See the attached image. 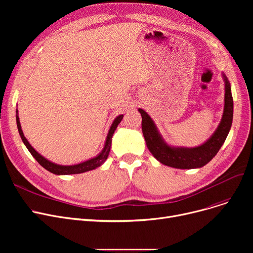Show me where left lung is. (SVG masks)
I'll list each match as a JSON object with an SVG mask.
<instances>
[{"instance_id": "1", "label": "left lung", "mask_w": 253, "mask_h": 253, "mask_svg": "<svg viewBox=\"0 0 253 253\" xmlns=\"http://www.w3.org/2000/svg\"><path fill=\"white\" fill-rule=\"evenodd\" d=\"M224 80V109L222 119L212 136L197 148H172L168 145L159 133L152 118L142 109H138L141 117V129L147 142V147L159 162L166 166L178 169L200 168L210 162L217 154L227 138L232 122L234 103L231 85L228 78Z\"/></svg>"}]
</instances>
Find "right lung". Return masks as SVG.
Listing matches in <instances>:
<instances>
[{
  "instance_id": "add662e5",
  "label": "right lung",
  "mask_w": 253,
  "mask_h": 253,
  "mask_svg": "<svg viewBox=\"0 0 253 253\" xmlns=\"http://www.w3.org/2000/svg\"><path fill=\"white\" fill-rule=\"evenodd\" d=\"M123 119V115L118 116L109 130L108 136H106V140L104 143V148L101 151V153L96 156L95 158H92L88 161H85L83 163L80 164H76V165H71V166H64V165H58L55 163H52L50 161H48L47 159H45L43 156L40 155L33 147L30 144V142L28 141V139L25 138V136L23 135V132L21 130V126H20V122H19V117H18V112L16 110V123H17V128H18V132L19 135L23 141V143L25 144V147L28 148V150L30 151V153L33 155V157L38 161V163L41 165L42 167H44L46 170L50 171L51 173H54L57 175H64V174H78V173H83V172L86 171H90L95 169L97 167H99L101 164H103V162L108 159V156L110 154L111 151V145H112V137L114 132L116 130V128L118 127L119 123L122 121Z\"/></svg>"
}]
</instances>
